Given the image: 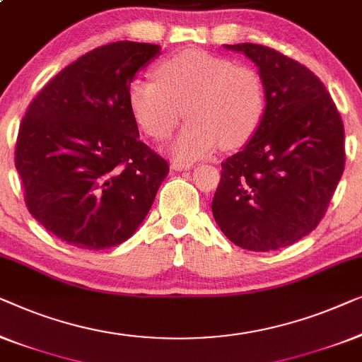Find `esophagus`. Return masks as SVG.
<instances>
[{"label":"esophagus","instance_id":"obj_1","mask_svg":"<svg viewBox=\"0 0 362 362\" xmlns=\"http://www.w3.org/2000/svg\"><path fill=\"white\" fill-rule=\"evenodd\" d=\"M170 167L174 170H188L192 167V164H188V162H187V164H185V162H172Z\"/></svg>","mask_w":362,"mask_h":362}]
</instances>
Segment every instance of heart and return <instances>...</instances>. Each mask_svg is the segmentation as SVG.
Segmentation results:
<instances>
[{
    "label": "heart",
    "instance_id": "1",
    "mask_svg": "<svg viewBox=\"0 0 362 362\" xmlns=\"http://www.w3.org/2000/svg\"><path fill=\"white\" fill-rule=\"evenodd\" d=\"M156 80L134 77L128 86L132 118L147 136L167 139L182 110L190 119L172 144L177 159L193 160L220 144L239 147L261 128L267 110L256 69L203 50H183L162 60Z\"/></svg>",
    "mask_w": 362,
    "mask_h": 362
}]
</instances>
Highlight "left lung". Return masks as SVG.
<instances>
[{
    "label": "left lung",
    "instance_id": "obj_1",
    "mask_svg": "<svg viewBox=\"0 0 362 362\" xmlns=\"http://www.w3.org/2000/svg\"><path fill=\"white\" fill-rule=\"evenodd\" d=\"M266 85L261 128L221 167L216 225L247 251H277L312 233L344 170V128L332 96L302 64L259 44L225 45Z\"/></svg>",
    "mask_w": 362,
    "mask_h": 362
}]
</instances>
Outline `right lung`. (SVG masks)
I'll list each match as a JSON object with an SVG mask.
<instances>
[{
    "mask_svg": "<svg viewBox=\"0 0 362 362\" xmlns=\"http://www.w3.org/2000/svg\"><path fill=\"white\" fill-rule=\"evenodd\" d=\"M160 45L119 40L67 65L21 121L16 169L30 215L88 251L129 239L169 165L139 139L128 86Z\"/></svg>",
    "mask_w": 362,
    "mask_h": 362,
    "instance_id": "1",
    "label": "right lung"
}]
</instances>
